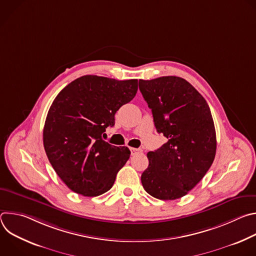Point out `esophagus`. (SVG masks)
<instances>
[{
    "instance_id": "obj_1",
    "label": "esophagus",
    "mask_w": 256,
    "mask_h": 256,
    "mask_svg": "<svg viewBox=\"0 0 256 256\" xmlns=\"http://www.w3.org/2000/svg\"><path fill=\"white\" fill-rule=\"evenodd\" d=\"M130 152H132V155H138V154H140L142 151L138 148H130Z\"/></svg>"
}]
</instances>
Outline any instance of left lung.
<instances>
[{
  "instance_id": "1",
  "label": "left lung",
  "mask_w": 256,
  "mask_h": 256,
  "mask_svg": "<svg viewBox=\"0 0 256 256\" xmlns=\"http://www.w3.org/2000/svg\"><path fill=\"white\" fill-rule=\"evenodd\" d=\"M144 99L152 109L157 132L168 138L149 152V166L140 177L144 190L162 200L188 194L212 166L216 130L206 99L186 80L167 76L140 80Z\"/></svg>"
}]
</instances>
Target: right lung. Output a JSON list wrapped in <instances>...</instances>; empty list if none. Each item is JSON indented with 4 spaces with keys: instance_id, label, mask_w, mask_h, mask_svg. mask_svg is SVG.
<instances>
[{
    "instance_id": "right-lung-1",
    "label": "right lung",
    "mask_w": 256,
    "mask_h": 256,
    "mask_svg": "<svg viewBox=\"0 0 256 256\" xmlns=\"http://www.w3.org/2000/svg\"><path fill=\"white\" fill-rule=\"evenodd\" d=\"M138 91V80L87 75L66 86L54 100L44 128L46 156L74 192L97 196L110 190L130 158L128 147L102 140L118 109Z\"/></svg>"
}]
</instances>
